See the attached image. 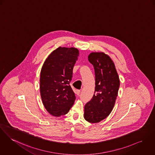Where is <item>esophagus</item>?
<instances>
[{
    "instance_id": "obj_1",
    "label": "esophagus",
    "mask_w": 155,
    "mask_h": 155,
    "mask_svg": "<svg viewBox=\"0 0 155 155\" xmlns=\"http://www.w3.org/2000/svg\"><path fill=\"white\" fill-rule=\"evenodd\" d=\"M80 93H81V91H80V90H77L75 91V94H76L77 95H79V94H80Z\"/></svg>"
}]
</instances>
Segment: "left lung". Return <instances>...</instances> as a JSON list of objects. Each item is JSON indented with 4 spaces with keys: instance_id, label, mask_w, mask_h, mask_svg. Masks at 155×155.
<instances>
[{
    "instance_id": "obj_1",
    "label": "left lung",
    "mask_w": 155,
    "mask_h": 155,
    "mask_svg": "<svg viewBox=\"0 0 155 155\" xmlns=\"http://www.w3.org/2000/svg\"><path fill=\"white\" fill-rule=\"evenodd\" d=\"M88 59L95 70V94L85 105L84 117L89 123H96L105 119L113 110L118 95L120 79L115 65L107 54L93 52Z\"/></svg>"
}]
</instances>
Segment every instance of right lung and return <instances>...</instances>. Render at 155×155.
<instances>
[{"mask_svg":"<svg viewBox=\"0 0 155 155\" xmlns=\"http://www.w3.org/2000/svg\"><path fill=\"white\" fill-rule=\"evenodd\" d=\"M79 56L77 48L60 47L45 61L40 75V94L48 113L60 117L68 113L75 95L70 85L74 66Z\"/></svg>","mask_w":155,"mask_h":155,"instance_id":"obj_1","label":"right lung"}]
</instances>
